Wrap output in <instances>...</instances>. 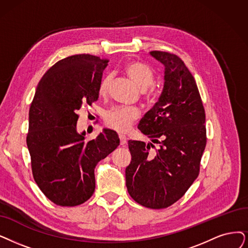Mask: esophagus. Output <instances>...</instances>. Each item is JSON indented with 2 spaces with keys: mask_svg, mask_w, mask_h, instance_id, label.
Returning <instances> with one entry per match:
<instances>
[{
  "mask_svg": "<svg viewBox=\"0 0 248 248\" xmlns=\"http://www.w3.org/2000/svg\"><path fill=\"white\" fill-rule=\"evenodd\" d=\"M119 138H120V144L121 145H124V144L127 143V137L125 135L120 134V135H119Z\"/></svg>",
  "mask_w": 248,
  "mask_h": 248,
  "instance_id": "esophagus-1",
  "label": "esophagus"
}]
</instances>
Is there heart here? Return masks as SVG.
Returning a JSON list of instances; mask_svg holds the SVG:
<instances>
[{
	"instance_id": "1",
	"label": "heart",
	"mask_w": 248,
	"mask_h": 248,
	"mask_svg": "<svg viewBox=\"0 0 248 248\" xmlns=\"http://www.w3.org/2000/svg\"><path fill=\"white\" fill-rule=\"evenodd\" d=\"M125 72L134 84L143 91L144 98L147 101H151L154 93L153 92H146L155 80V74L152 69L147 65L138 62V61H130L125 64ZM112 82V75H106L100 84V94L105 95L108 91L110 84ZM140 116V112L137 108H130V107H117L111 108L108 111L105 115V123L108 128L120 132L125 133L130 129L133 122Z\"/></svg>"
}]
</instances>
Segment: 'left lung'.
<instances>
[{"label": "left lung", "instance_id": "obj_1", "mask_svg": "<svg viewBox=\"0 0 248 248\" xmlns=\"http://www.w3.org/2000/svg\"><path fill=\"white\" fill-rule=\"evenodd\" d=\"M150 54L165 66L164 87L138 129L160 148L155 150L153 143L128 141L132 157L125 175L132 199L158 210L180 200L199 176L206 130L199 88L184 62L167 52Z\"/></svg>", "mask_w": 248, "mask_h": 248}]
</instances>
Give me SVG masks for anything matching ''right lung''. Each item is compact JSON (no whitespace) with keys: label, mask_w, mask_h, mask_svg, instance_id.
I'll return each mask as SVG.
<instances>
[{"label":"right lung","mask_w":248,"mask_h":248,"mask_svg":"<svg viewBox=\"0 0 248 248\" xmlns=\"http://www.w3.org/2000/svg\"><path fill=\"white\" fill-rule=\"evenodd\" d=\"M108 60L80 54L52 66L38 82L29 108L26 143L39 189L54 203L75 206L94 192L96 164L120 143L118 134L104 129L85 141L77 132L78 111L98 98Z\"/></svg>","instance_id":"add662e5"}]
</instances>
